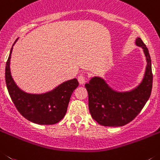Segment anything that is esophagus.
<instances>
[{
  "instance_id": "34e87169",
  "label": "esophagus",
  "mask_w": 160,
  "mask_h": 160,
  "mask_svg": "<svg viewBox=\"0 0 160 160\" xmlns=\"http://www.w3.org/2000/svg\"><path fill=\"white\" fill-rule=\"evenodd\" d=\"M78 81L79 83H80V84H84L86 82L85 77H84L83 74H80L78 77Z\"/></svg>"
}]
</instances>
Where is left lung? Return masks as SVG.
Listing matches in <instances>:
<instances>
[{"mask_svg": "<svg viewBox=\"0 0 160 160\" xmlns=\"http://www.w3.org/2000/svg\"><path fill=\"white\" fill-rule=\"evenodd\" d=\"M136 44L143 48L147 62L143 79L136 88L116 91L100 77H93L85 83L91 116L103 126L121 127L128 123L137 116L150 97L153 80L150 54L139 37L136 38Z\"/></svg>", "mask_w": 160, "mask_h": 160, "instance_id": "left-lung-1", "label": "left lung"}]
</instances>
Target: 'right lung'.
<instances>
[{
  "mask_svg": "<svg viewBox=\"0 0 160 160\" xmlns=\"http://www.w3.org/2000/svg\"><path fill=\"white\" fill-rule=\"evenodd\" d=\"M13 45L10 50L5 67V82L16 108L25 119L34 123L51 125L58 123L65 116L70 97L79 85L78 80L76 78L66 80L52 90L41 94L28 93L21 90L14 81L10 70Z\"/></svg>",
  "mask_w": 160,
  "mask_h": 160,
  "instance_id": "1",
  "label": "right lung"
}]
</instances>
